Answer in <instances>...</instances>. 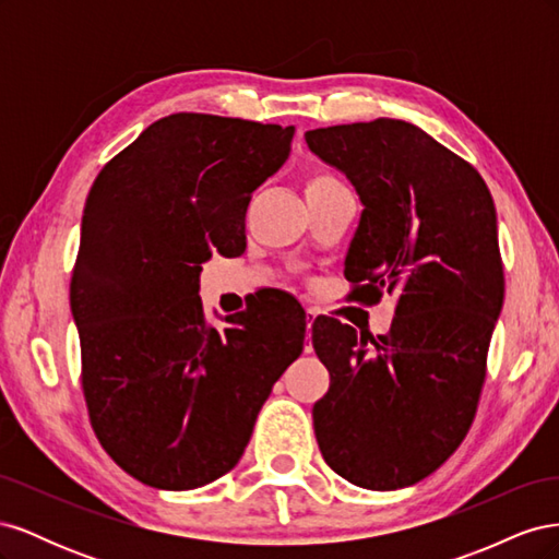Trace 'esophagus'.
<instances>
[{
  "instance_id": "1",
  "label": "esophagus",
  "mask_w": 559,
  "mask_h": 559,
  "mask_svg": "<svg viewBox=\"0 0 559 559\" xmlns=\"http://www.w3.org/2000/svg\"><path fill=\"white\" fill-rule=\"evenodd\" d=\"M314 319H317V310L308 308V310H306V324H308V331H310V326L314 324ZM308 352H310V347H308Z\"/></svg>"
}]
</instances>
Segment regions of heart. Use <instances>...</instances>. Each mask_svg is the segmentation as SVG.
<instances>
[{
  "label": "heart",
  "mask_w": 559,
  "mask_h": 559,
  "mask_svg": "<svg viewBox=\"0 0 559 559\" xmlns=\"http://www.w3.org/2000/svg\"><path fill=\"white\" fill-rule=\"evenodd\" d=\"M335 181H337V179H333L331 175H326V173H319V175L310 177V181H308V186H306V191L321 189V186H329V183H335Z\"/></svg>",
  "instance_id": "b5f03b06"
}]
</instances>
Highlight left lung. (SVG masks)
<instances>
[{"instance_id": "left-lung-1", "label": "left lung", "mask_w": 559, "mask_h": 559, "mask_svg": "<svg viewBox=\"0 0 559 559\" xmlns=\"http://www.w3.org/2000/svg\"><path fill=\"white\" fill-rule=\"evenodd\" d=\"M361 202L345 257L354 298L396 292L386 335L314 319L331 384L312 408L326 464L364 489L419 483L460 448L503 306L497 210L473 167L421 128L376 118L306 132Z\"/></svg>"}]
</instances>
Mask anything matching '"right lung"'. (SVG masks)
I'll return each mask as SVG.
<instances>
[{
  "label": "right lung",
  "mask_w": 559,
  "mask_h": 559,
  "mask_svg": "<svg viewBox=\"0 0 559 559\" xmlns=\"http://www.w3.org/2000/svg\"><path fill=\"white\" fill-rule=\"evenodd\" d=\"M294 132L165 116L88 193L70 286L83 396L97 441L148 487L181 492L228 473L273 384L300 357L298 308L228 314L218 331L198 296L214 251H245L251 193L289 158Z\"/></svg>",
  "instance_id": "obj_1"
}]
</instances>
